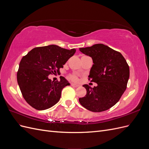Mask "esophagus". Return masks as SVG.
Here are the masks:
<instances>
[{
  "label": "esophagus",
  "instance_id": "34e87169",
  "mask_svg": "<svg viewBox=\"0 0 149 149\" xmlns=\"http://www.w3.org/2000/svg\"><path fill=\"white\" fill-rule=\"evenodd\" d=\"M71 86H73V87H74V88H77V87L79 86V85L74 84V83H71Z\"/></svg>",
  "mask_w": 149,
  "mask_h": 149
}]
</instances>
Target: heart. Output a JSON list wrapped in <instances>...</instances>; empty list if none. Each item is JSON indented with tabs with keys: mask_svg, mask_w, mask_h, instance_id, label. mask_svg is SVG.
<instances>
[{
	"mask_svg": "<svg viewBox=\"0 0 149 149\" xmlns=\"http://www.w3.org/2000/svg\"><path fill=\"white\" fill-rule=\"evenodd\" d=\"M68 78L70 79H71L72 81H78V78L77 76L74 75V74H70L68 76Z\"/></svg>",
	"mask_w": 149,
	"mask_h": 149,
	"instance_id": "1",
	"label": "heart"
}]
</instances>
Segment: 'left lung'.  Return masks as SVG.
Masks as SVG:
<instances>
[{"instance_id": "obj_1", "label": "left lung", "mask_w": 149, "mask_h": 149, "mask_svg": "<svg viewBox=\"0 0 149 149\" xmlns=\"http://www.w3.org/2000/svg\"><path fill=\"white\" fill-rule=\"evenodd\" d=\"M79 51L92 58L93 65L89 75L97 86H83L86 89L84 97L79 101L86 109L102 112L110 109L118 102L127 88L129 66L122 54L101 43L80 48Z\"/></svg>"}]
</instances>
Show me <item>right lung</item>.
Segmentation results:
<instances>
[{
    "label": "right lung",
    "instance_id": "1",
    "mask_svg": "<svg viewBox=\"0 0 149 149\" xmlns=\"http://www.w3.org/2000/svg\"><path fill=\"white\" fill-rule=\"evenodd\" d=\"M76 52L55 45L36 47L22 58L17 78L25 100L35 109L42 111L59 101L62 89L69 86L63 76L54 81L48 75L60 73V68Z\"/></svg>",
    "mask_w": 149,
    "mask_h": 149
}]
</instances>
